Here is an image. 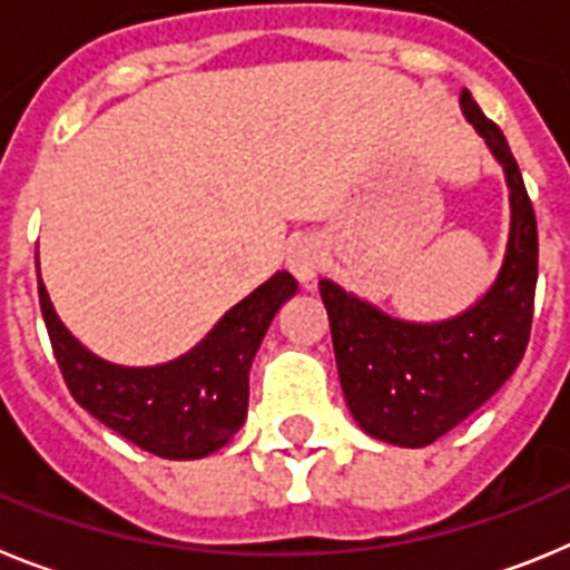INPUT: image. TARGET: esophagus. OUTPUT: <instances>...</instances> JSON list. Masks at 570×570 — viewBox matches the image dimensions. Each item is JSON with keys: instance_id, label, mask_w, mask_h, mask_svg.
I'll return each mask as SVG.
<instances>
[{"instance_id": "obj_1", "label": "esophagus", "mask_w": 570, "mask_h": 570, "mask_svg": "<svg viewBox=\"0 0 570 570\" xmlns=\"http://www.w3.org/2000/svg\"><path fill=\"white\" fill-rule=\"evenodd\" d=\"M288 268L291 274L296 276L299 282H314L316 276L322 274V268H325V250H322V245L316 239H299L291 248L288 254Z\"/></svg>"}]
</instances>
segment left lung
Returning a JSON list of instances; mask_svg holds the SVG:
<instances>
[{
  "label": "left lung",
  "mask_w": 570,
  "mask_h": 570,
  "mask_svg": "<svg viewBox=\"0 0 570 570\" xmlns=\"http://www.w3.org/2000/svg\"><path fill=\"white\" fill-rule=\"evenodd\" d=\"M460 105L511 190L505 259L488 294L460 316L422 325L382 314L336 282H320L347 407L365 434L400 448L431 445L468 420L517 371L531 336L540 262L533 205L502 130L471 90H462Z\"/></svg>",
  "instance_id": "left-lung-1"
}]
</instances>
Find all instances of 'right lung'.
<instances>
[{
    "label": "right lung",
    "instance_id": "add662e5",
    "mask_svg": "<svg viewBox=\"0 0 570 570\" xmlns=\"http://www.w3.org/2000/svg\"><path fill=\"white\" fill-rule=\"evenodd\" d=\"M294 294L296 279L279 271L179 360L122 367L73 340L39 276L45 328L73 400L116 434L163 460H199L228 445L248 416L250 362L282 302Z\"/></svg>",
    "mask_w": 570,
    "mask_h": 570
}]
</instances>
